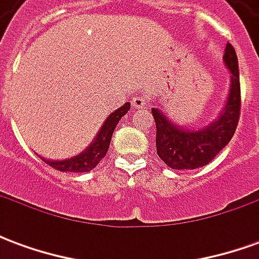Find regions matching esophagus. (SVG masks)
I'll use <instances>...</instances> for the list:
<instances>
[{
    "instance_id": "obj_1",
    "label": "esophagus",
    "mask_w": 259,
    "mask_h": 259,
    "mask_svg": "<svg viewBox=\"0 0 259 259\" xmlns=\"http://www.w3.org/2000/svg\"><path fill=\"white\" fill-rule=\"evenodd\" d=\"M132 105H133V108H136V109H141V108H144V105H146V98L143 96H140V94H136V96L132 98Z\"/></svg>"
}]
</instances>
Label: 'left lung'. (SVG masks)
<instances>
[{
  "label": "left lung",
  "instance_id": "8db88e82",
  "mask_svg": "<svg viewBox=\"0 0 259 259\" xmlns=\"http://www.w3.org/2000/svg\"><path fill=\"white\" fill-rule=\"evenodd\" d=\"M225 64L232 73L230 94L222 115L200 130L182 129L169 122L166 115L152 108L151 113L157 126L158 157L172 169H195L209 163L232 140L241 112V93L237 55L233 46L225 48Z\"/></svg>",
  "mask_w": 259,
  "mask_h": 259
}]
</instances>
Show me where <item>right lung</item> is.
Returning a JSON list of instances; mask_svg holds the SVG:
<instances>
[{
    "label": "right lung",
    "instance_id": "add662e5",
    "mask_svg": "<svg viewBox=\"0 0 259 259\" xmlns=\"http://www.w3.org/2000/svg\"><path fill=\"white\" fill-rule=\"evenodd\" d=\"M129 109L130 104L126 102L123 107H120L115 112L111 113L109 118L105 120L102 129L100 130V133L97 135L94 143H91L90 147L77 157L65 159V161H48L44 158H41V159L46 163H48L51 168L61 170V172H89L93 168H96L98 162L107 155L109 143H111L113 130L116 127V124Z\"/></svg>",
    "mask_w": 259,
    "mask_h": 259
}]
</instances>
